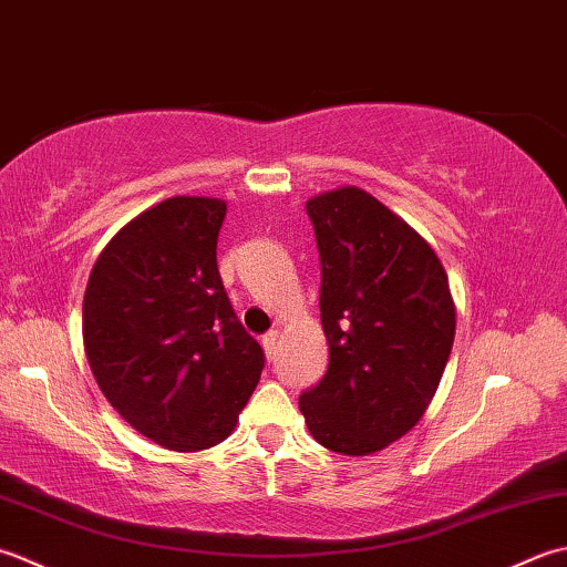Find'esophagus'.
Masks as SVG:
<instances>
[{
  "mask_svg": "<svg viewBox=\"0 0 567 567\" xmlns=\"http://www.w3.org/2000/svg\"><path fill=\"white\" fill-rule=\"evenodd\" d=\"M261 344H264V352H267L269 360H274L276 350H279V330H269L267 334H264Z\"/></svg>",
  "mask_w": 567,
  "mask_h": 567,
  "instance_id": "obj_1",
  "label": "esophagus"
}]
</instances>
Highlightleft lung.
I'll return each instance as SVG.
<instances>
[{"mask_svg":"<svg viewBox=\"0 0 567 567\" xmlns=\"http://www.w3.org/2000/svg\"><path fill=\"white\" fill-rule=\"evenodd\" d=\"M320 254L328 372L298 406L316 441L369 455L429 409L455 340V303L437 254L354 186L306 203Z\"/></svg>","mask_w":567,"mask_h":567,"instance_id":"obj_1","label":"left lung"}]
</instances>
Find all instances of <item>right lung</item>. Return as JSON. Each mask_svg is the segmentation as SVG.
I'll list each match as a JSON object with an SVG mask.
<instances>
[{"label":"right lung","instance_id":"right-lung-1","mask_svg":"<svg viewBox=\"0 0 567 567\" xmlns=\"http://www.w3.org/2000/svg\"><path fill=\"white\" fill-rule=\"evenodd\" d=\"M225 200L168 198L124 225L92 267L85 354L112 409L176 453L223 443L259 384L264 350L217 271Z\"/></svg>","mask_w":567,"mask_h":567}]
</instances>
